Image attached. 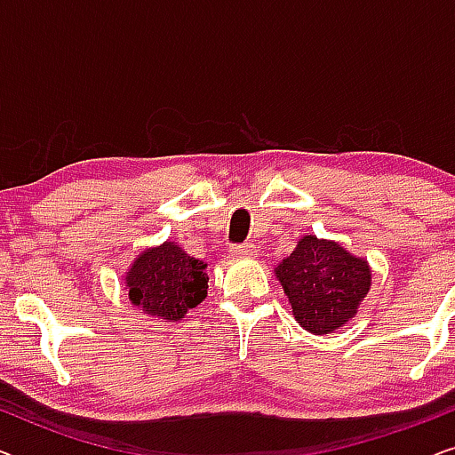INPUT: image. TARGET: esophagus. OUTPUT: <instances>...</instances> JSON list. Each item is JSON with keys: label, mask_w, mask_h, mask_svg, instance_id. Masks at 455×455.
Listing matches in <instances>:
<instances>
[{"label": "esophagus", "mask_w": 455, "mask_h": 455, "mask_svg": "<svg viewBox=\"0 0 455 455\" xmlns=\"http://www.w3.org/2000/svg\"><path fill=\"white\" fill-rule=\"evenodd\" d=\"M254 251H257V246L252 244V242H244V244H235L232 246V257H252Z\"/></svg>", "instance_id": "1"}]
</instances>
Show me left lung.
<instances>
[{
	"instance_id": "left-lung-1",
	"label": "left lung",
	"mask_w": 455,
	"mask_h": 455,
	"mask_svg": "<svg viewBox=\"0 0 455 455\" xmlns=\"http://www.w3.org/2000/svg\"><path fill=\"white\" fill-rule=\"evenodd\" d=\"M275 275L300 327L315 335L344 327L371 290V267L344 246L304 235L275 267Z\"/></svg>"
}]
</instances>
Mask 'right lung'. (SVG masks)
<instances>
[{"label": "right lung", "instance_id": "1", "mask_svg": "<svg viewBox=\"0 0 455 455\" xmlns=\"http://www.w3.org/2000/svg\"><path fill=\"white\" fill-rule=\"evenodd\" d=\"M207 263L186 254L176 242L147 248L126 273L128 298L145 315L178 323L207 296Z\"/></svg>", "mask_w": 455, "mask_h": 455}]
</instances>
